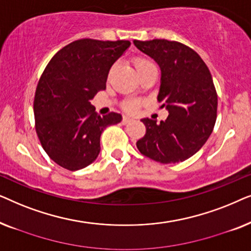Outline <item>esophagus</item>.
Here are the masks:
<instances>
[{
	"label": "esophagus",
	"mask_w": 251,
	"mask_h": 251,
	"mask_svg": "<svg viewBox=\"0 0 251 251\" xmlns=\"http://www.w3.org/2000/svg\"><path fill=\"white\" fill-rule=\"evenodd\" d=\"M130 121H131V119L128 118V116H123V119H122L123 125H126V123H129Z\"/></svg>",
	"instance_id": "esophagus-1"
}]
</instances>
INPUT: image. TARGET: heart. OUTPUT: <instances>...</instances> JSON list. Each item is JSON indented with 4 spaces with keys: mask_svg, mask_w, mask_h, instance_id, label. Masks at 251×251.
I'll use <instances>...</instances> for the list:
<instances>
[{
    "mask_svg": "<svg viewBox=\"0 0 251 251\" xmlns=\"http://www.w3.org/2000/svg\"><path fill=\"white\" fill-rule=\"evenodd\" d=\"M133 66H135L137 72L140 74L144 71L150 70V68H154L155 67V65H154L152 60L147 59L145 57H136L135 59H133ZM139 106H140V100L135 98L126 99V100L122 102V108L129 113L137 112L138 111Z\"/></svg>",
    "mask_w": 251,
    "mask_h": 251,
    "instance_id": "b5f03b06",
    "label": "heart"
}]
</instances>
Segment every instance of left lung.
<instances>
[{
  "label": "left lung",
  "mask_w": 251,
  "mask_h": 251,
  "mask_svg": "<svg viewBox=\"0 0 251 251\" xmlns=\"http://www.w3.org/2000/svg\"><path fill=\"white\" fill-rule=\"evenodd\" d=\"M161 68L157 101L166 121L143 119L146 133L136 143L139 152L161 163H176L194 155L212 132L217 119V92L201 57L180 42L155 39L133 41Z\"/></svg>",
  "instance_id": "obj_1"
}]
</instances>
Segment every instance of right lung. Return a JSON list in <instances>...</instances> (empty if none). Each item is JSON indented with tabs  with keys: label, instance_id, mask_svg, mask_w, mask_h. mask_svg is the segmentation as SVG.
I'll return each mask as SVG.
<instances>
[{
	"label": "right lung",
	"instance_id": "right-lung-1",
	"mask_svg": "<svg viewBox=\"0 0 251 251\" xmlns=\"http://www.w3.org/2000/svg\"><path fill=\"white\" fill-rule=\"evenodd\" d=\"M129 41L82 39L51 58L34 97L35 130L43 150L57 164L75 171L97 159L100 135L122 120L115 112L99 116L90 100L106 88L112 65Z\"/></svg>",
	"mask_w": 251,
	"mask_h": 251
}]
</instances>
